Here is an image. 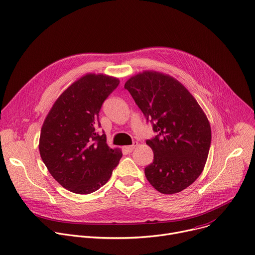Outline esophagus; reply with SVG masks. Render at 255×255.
Wrapping results in <instances>:
<instances>
[{
  "instance_id": "obj_1",
  "label": "esophagus",
  "mask_w": 255,
  "mask_h": 255,
  "mask_svg": "<svg viewBox=\"0 0 255 255\" xmlns=\"http://www.w3.org/2000/svg\"><path fill=\"white\" fill-rule=\"evenodd\" d=\"M137 144H138L137 142H133V144H132V145L125 146V147H124V149H125L127 152H129V153H130V152H132V151L134 150V148L137 146Z\"/></svg>"
}]
</instances>
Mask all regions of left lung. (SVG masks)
<instances>
[{
    "label": "left lung",
    "mask_w": 255,
    "mask_h": 255,
    "mask_svg": "<svg viewBox=\"0 0 255 255\" xmlns=\"http://www.w3.org/2000/svg\"><path fill=\"white\" fill-rule=\"evenodd\" d=\"M156 133L146 140L153 161L145 177L163 194L187 188L199 177L212 141L211 125L190 92L170 75L144 71L124 85Z\"/></svg>",
    "instance_id": "left-lung-1"
}]
</instances>
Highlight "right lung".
I'll return each mask as SVG.
<instances>
[{"mask_svg": "<svg viewBox=\"0 0 255 255\" xmlns=\"http://www.w3.org/2000/svg\"><path fill=\"white\" fill-rule=\"evenodd\" d=\"M119 83L118 78L108 75L86 74L58 98L42 124L41 159L69 191H97L119 164L122 151L109 147L105 132H98L101 108Z\"/></svg>", "mask_w": 255, "mask_h": 255, "instance_id": "1", "label": "right lung"}]
</instances>
